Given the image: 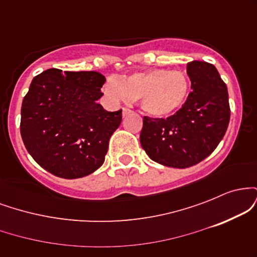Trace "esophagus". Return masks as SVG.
<instances>
[{
    "mask_svg": "<svg viewBox=\"0 0 257 257\" xmlns=\"http://www.w3.org/2000/svg\"><path fill=\"white\" fill-rule=\"evenodd\" d=\"M132 110L131 108H128V107H123V111H122V113H123V117H126V116H129V114L132 113Z\"/></svg>",
    "mask_w": 257,
    "mask_h": 257,
    "instance_id": "esophagus-1",
    "label": "esophagus"
}]
</instances>
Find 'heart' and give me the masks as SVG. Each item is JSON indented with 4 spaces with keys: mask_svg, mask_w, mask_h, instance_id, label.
<instances>
[{
    "mask_svg": "<svg viewBox=\"0 0 257 257\" xmlns=\"http://www.w3.org/2000/svg\"><path fill=\"white\" fill-rule=\"evenodd\" d=\"M191 83L186 73L167 69L135 72L119 81L110 77L104 93L113 101L140 100L143 110L153 117H167L182 107Z\"/></svg>",
    "mask_w": 257,
    "mask_h": 257,
    "instance_id": "obj_1",
    "label": "heart"
}]
</instances>
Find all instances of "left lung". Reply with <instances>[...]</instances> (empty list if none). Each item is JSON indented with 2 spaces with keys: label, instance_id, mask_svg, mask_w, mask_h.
<instances>
[{
  "label": "left lung",
  "instance_id": "1",
  "mask_svg": "<svg viewBox=\"0 0 257 257\" xmlns=\"http://www.w3.org/2000/svg\"><path fill=\"white\" fill-rule=\"evenodd\" d=\"M192 91L182 107L167 118L144 117L140 143L152 161L188 168L211 155L229 123L228 91L216 67L205 61L187 64Z\"/></svg>",
  "mask_w": 257,
  "mask_h": 257
}]
</instances>
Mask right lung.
I'll return each instance as SVG.
<instances>
[{"mask_svg":"<svg viewBox=\"0 0 257 257\" xmlns=\"http://www.w3.org/2000/svg\"><path fill=\"white\" fill-rule=\"evenodd\" d=\"M105 77L95 71L49 69L32 79L22 105L20 134L31 157L63 179L83 178L102 166L122 110L96 100Z\"/></svg>","mask_w":257,"mask_h":257,"instance_id":"1","label":"right lung"}]
</instances>
